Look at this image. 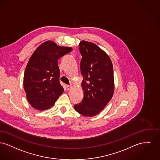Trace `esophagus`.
Here are the masks:
<instances>
[{
	"label": "esophagus",
	"mask_w": 160,
	"mask_h": 160,
	"mask_svg": "<svg viewBox=\"0 0 160 160\" xmlns=\"http://www.w3.org/2000/svg\"><path fill=\"white\" fill-rule=\"evenodd\" d=\"M72 85H67V90H70L71 89V88H72Z\"/></svg>",
	"instance_id": "34e87169"
}]
</instances>
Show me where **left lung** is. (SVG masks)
Instances as JSON below:
<instances>
[{
    "label": "left lung",
    "instance_id": "left-lung-1",
    "mask_svg": "<svg viewBox=\"0 0 160 160\" xmlns=\"http://www.w3.org/2000/svg\"><path fill=\"white\" fill-rule=\"evenodd\" d=\"M80 68L83 76L82 101L74 105L79 114L92 117L99 114L111 99L114 90L113 67L108 55L96 44L81 41Z\"/></svg>",
    "mask_w": 160,
    "mask_h": 160
}]
</instances>
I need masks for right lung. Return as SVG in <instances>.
Returning a JSON list of instances; mask_svg holds the SVG:
<instances>
[{"label": "right lung", "instance_id": "obj_1", "mask_svg": "<svg viewBox=\"0 0 160 160\" xmlns=\"http://www.w3.org/2000/svg\"><path fill=\"white\" fill-rule=\"evenodd\" d=\"M72 50L47 41L34 51L26 68L23 85L27 99L35 109L50 108L64 92L58 60Z\"/></svg>", "mask_w": 160, "mask_h": 160}]
</instances>
